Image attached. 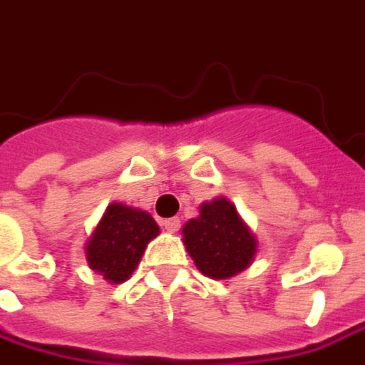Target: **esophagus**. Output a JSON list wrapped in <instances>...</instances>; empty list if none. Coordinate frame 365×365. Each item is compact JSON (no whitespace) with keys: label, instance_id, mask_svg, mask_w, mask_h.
I'll return each instance as SVG.
<instances>
[{"label":"esophagus","instance_id":"34e87169","mask_svg":"<svg viewBox=\"0 0 365 365\" xmlns=\"http://www.w3.org/2000/svg\"><path fill=\"white\" fill-rule=\"evenodd\" d=\"M163 229H165V231H169V233L180 231V219H178V217H173V219H165V221H163Z\"/></svg>","mask_w":365,"mask_h":365}]
</instances>
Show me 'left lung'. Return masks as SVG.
Segmentation results:
<instances>
[{
  "label": "left lung",
  "mask_w": 365,
  "mask_h": 365,
  "mask_svg": "<svg viewBox=\"0 0 365 365\" xmlns=\"http://www.w3.org/2000/svg\"><path fill=\"white\" fill-rule=\"evenodd\" d=\"M182 233L187 254L210 279H229L242 272L252 264L258 247L235 204L227 198L200 204V215L190 219Z\"/></svg>",
  "instance_id": "8db88e82"
}]
</instances>
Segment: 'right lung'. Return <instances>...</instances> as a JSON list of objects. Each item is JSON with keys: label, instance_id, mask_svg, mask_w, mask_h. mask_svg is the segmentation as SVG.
<instances>
[{"label": "right lung", "instance_id": "1", "mask_svg": "<svg viewBox=\"0 0 365 365\" xmlns=\"http://www.w3.org/2000/svg\"><path fill=\"white\" fill-rule=\"evenodd\" d=\"M159 235L155 219L121 202L107 206L103 219L86 242L88 267L118 285L130 279L150 240Z\"/></svg>", "mask_w": 365, "mask_h": 365}]
</instances>
